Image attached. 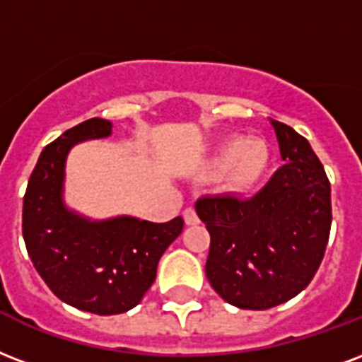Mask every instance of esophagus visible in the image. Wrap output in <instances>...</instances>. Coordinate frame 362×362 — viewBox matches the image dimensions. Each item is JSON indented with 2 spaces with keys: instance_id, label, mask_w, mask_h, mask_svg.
<instances>
[{
  "instance_id": "esophagus-1",
  "label": "esophagus",
  "mask_w": 362,
  "mask_h": 362,
  "mask_svg": "<svg viewBox=\"0 0 362 362\" xmlns=\"http://www.w3.org/2000/svg\"><path fill=\"white\" fill-rule=\"evenodd\" d=\"M184 222H186L187 226L199 224V216H197V212H195L193 206H187L186 211H184Z\"/></svg>"
}]
</instances>
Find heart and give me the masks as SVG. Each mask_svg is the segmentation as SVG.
<instances>
[{"label":"heart","mask_w":362,"mask_h":362,"mask_svg":"<svg viewBox=\"0 0 362 362\" xmlns=\"http://www.w3.org/2000/svg\"><path fill=\"white\" fill-rule=\"evenodd\" d=\"M272 165V151L264 140H245L231 136L222 140L206 159V170H222L226 189L250 193L260 186Z\"/></svg>","instance_id":"1"}]
</instances>
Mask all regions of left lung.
I'll list each match as a JSON object with an SVG mask.
<instances>
[{"mask_svg": "<svg viewBox=\"0 0 362 362\" xmlns=\"http://www.w3.org/2000/svg\"><path fill=\"white\" fill-rule=\"evenodd\" d=\"M283 167L250 199L216 195L195 211L211 233L206 279L239 310H269L310 285L330 233V184L310 142L269 119Z\"/></svg>", "mask_w": 362, "mask_h": 362, "instance_id": "1", "label": "left lung"}]
</instances>
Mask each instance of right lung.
<instances>
[{"instance_id":"right-lung-1","label":"right lung","mask_w":362,"mask_h":362,"mask_svg":"<svg viewBox=\"0 0 362 362\" xmlns=\"http://www.w3.org/2000/svg\"><path fill=\"white\" fill-rule=\"evenodd\" d=\"M110 134L112 123L93 117L45 146L22 206V235L41 279L62 302L96 315L138 305L156 281L159 258L184 228L182 216L165 224L127 214L93 220L66 205L70 150Z\"/></svg>"}]
</instances>
